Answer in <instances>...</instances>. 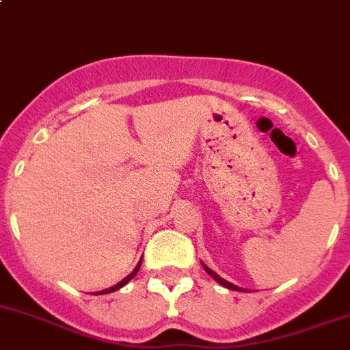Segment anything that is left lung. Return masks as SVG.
I'll return each mask as SVG.
<instances>
[{
	"instance_id": "obj_1",
	"label": "left lung",
	"mask_w": 350,
	"mask_h": 350,
	"mask_svg": "<svg viewBox=\"0 0 350 350\" xmlns=\"http://www.w3.org/2000/svg\"><path fill=\"white\" fill-rule=\"evenodd\" d=\"M202 265H203V269H205V272H206V273H208V275H212V277H213V279H215V280H217V282H219V284H220V286L227 287V289H230V291H237V293H246V291H244V289H243V287H237V286H234V284L227 282V280H224V279H222V277H220V275H217V273H215V272H213V270H210V269H208V267H206V265H205V263H202Z\"/></svg>"
}]
</instances>
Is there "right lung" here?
Here are the masks:
<instances>
[{"label":"right lung","mask_w":350,"mask_h":350,"mask_svg":"<svg viewBox=\"0 0 350 350\" xmlns=\"http://www.w3.org/2000/svg\"><path fill=\"white\" fill-rule=\"evenodd\" d=\"M140 265H142V260H140V261H138V265H137V267H135V270H133V272H131V273H130V275H128V277H124V279H123V280H121V282H118V284H116V286L109 287V289H104V291H99V293H96V294H109V293H114V291L121 289V287H123V286H126V284H128V282H130V280H131V279H133V277H135V275H137V273H138V270H140Z\"/></svg>","instance_id":"obj_1"}]
</instances>
